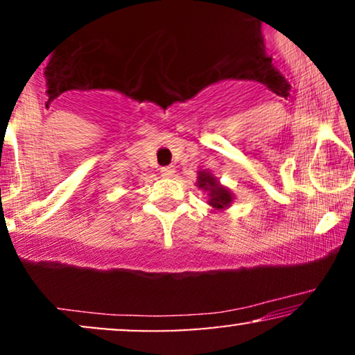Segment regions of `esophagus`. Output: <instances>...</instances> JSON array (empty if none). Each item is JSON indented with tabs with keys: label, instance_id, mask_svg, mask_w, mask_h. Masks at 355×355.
Masks as SVG:
<instances>
[{
	"label": "esophagus",
	"instance_id": "obj_1",
	"mask_svg": "<svg viewBox=\"0 0 355 355\" xmlns=\"http://www.w3.org/2000/svg\"><path fill=\"white\" fill-rule=\"evenodd\" d=\"M160 172H162V177H166V178H168V177H173L175 168H173L172 165H170V166H162Z\"/></svg>",
	"mask_w": 355,
	"mask_h": 355
}]
</instances>
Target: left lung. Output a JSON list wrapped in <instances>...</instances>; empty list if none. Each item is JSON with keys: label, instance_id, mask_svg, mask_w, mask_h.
Masks as SVG:
<instances>
[{"label": "left lung", "instance_id": "8db88e82", "mask_svg": "<svg viewBox=\"0 0 355 355\" xmlns=\"http://www.w3.org/2000/svg\"><path fill=\"white\" fill-rule=\"evenodd\" d=\"M197 178V187L200 190L207 191V195H209V205L211 209L225 210L227 207H230V203L234 202V195H232V191L229 189L220 185L214 175L210 172H205V170H200Z\"/></svg>", "mask_w": 355, "mask_h": 355}]
</instances>
